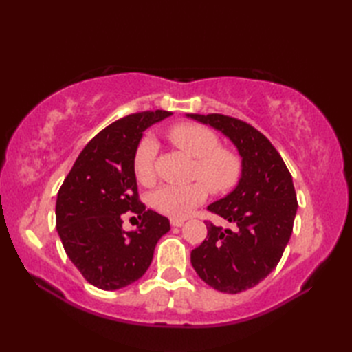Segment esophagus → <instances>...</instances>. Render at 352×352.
<instances>
[{
    "mask_svg": "<svg viewBox=\"0 0 352 352\" xmlns=\"http://www.w3.org/2000/svg\"><path fill=\"white\" fill-rule=\"evenodd\" d=\"M170 226L172 227H183L184 226V219H170Z\"/></svg>",
    "mask_w": 352,
    "mask_h": 352,
    "instance_id": "esophagus-1",
    "label": "esophagus"
}]
</instances>
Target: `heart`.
I'll return each mask as SVG.
<instances>
[{
	"mask_svg": "<svg viewBox=\"0 0 352 352\" xmlns=\"http://www.w3.org/2000/svg\"><path fill=\"white\" fill-rule=\"evenodd\" d=\"M169 140L195 162V177L205 182L166 184L157 189L151 204L157 212L174 219L189 216L207 198V188L216 195L227 193L239 183L243 172L242 157L233 149L222 148L218 134L199 124H177L168 131ZM157 144L145 136L133 154V170L138 182L151 184L155 180Z\"/></svg>",
	"mask_w": 352,
	"mask_h": 352,
	"instance_id": "obj_1",
	"label": "heart"
}]
</instances>
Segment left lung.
Listing matches in <instances>:
<instances>
[{
    "mask_svg": "<svg viewBox=\"0 0 352 352\" xmlns=\"http://www.w3.org/2000/svg\"><path fill=\"white\" fill-rule=\"evenodd\" d=\"M188 116L226 134L242 157L236 189L207 207L234 228L207 221V239L190 252L201 280L223 294H241L278 265L298 208L294 182L278 151L252 125L219 113Z\"/></svg>",
    "mask_w": 352,
    "mask_h": 352,
    "instance_id": "obj_1",
    "label": "left lung"
}]
</instances>
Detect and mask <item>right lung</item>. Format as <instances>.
<instances>
[{
	"instance_id": "1",
	"label": "right lung",
	"mask_w": 352,
	"mask_h": 352,
	"mask_svg": "<svg viewBox=\"0 0 352 352\" xmlns=\"http://www.w3.org/2000/svg\"><path fill=\"white\" fill-rule=\"evenodd\" d=\"M170 111H140L118 119L89 142L65 178L56 201V227L68 257L102 290L138 281L153 261L169 219L140 203L133 154L142 134ZM136 212V232L122 230V214Z\"/></svg>"
}]
</instances>
